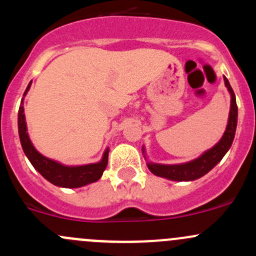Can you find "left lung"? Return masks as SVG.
Returning a JSON list of instances; mask_svg holds the SVG:
<instances>
[{"label": "left lung", "instance_id": "obj_1", "mask_svg": "<svg viewBox=\"0 0 256 256\" xmlns=\"http://www.w3.org/2000/svg\"><path fill=\"white\" fill-rule=\"evenodd\" d=\"M224 82L228 88V92H230V112H229L228 125H226V132L223 138H220L216 146L212 147L210 150L206 151L202 156L193 161L187 162V164H152L147 162V167L154 174L160 177L167 178L171 180H194L204 176L208 174L219 161L224 157V154L228 152L233 144L234 136H236V122H238V106H236V94L229 84L228 79L224 76ZM144 154V148H142Z\"/></svg>", "mask_w": 256, "mask_h": 256}]
</instances>
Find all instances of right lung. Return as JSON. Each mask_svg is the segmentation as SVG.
<instances>
[{
    "label": "right lung",
    "instance_id": "add662e5",
    "mask_svg": "<svg viewBox=\"0 0 256 256\" xmlns=\"http://www.w3.org/2000/svg\"><path fill=\"white\" fill-rule=\"evenodd\" d=\"M30 84H32V82L28 84L23 96L30 90ZM18 134H20V140L23 151H24L26 156L28 157L32 166L46 180L53 183L54 186H58V187L78 188L89 184V183L96 182L102 176V172L105 171L108 166L109 148L105 150L102 161L96 162V164H82V166H64V164H59V162L53 161V160L47 158L43 154H40L34 148V146L30 142V136H28L24 109H23L22 105H20V110H18Z\"/></svg>",
    "mask_w": 256,
    "mask_h": 256
}]
</instances>
